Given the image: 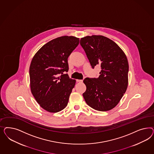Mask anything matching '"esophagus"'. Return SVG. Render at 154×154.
<instances>
[{
	"mask_svg": "<svg viewBox=\"0 0 154 154\" xmlns=\"http://www.w3.org/2000/svg\"><path fill=\"white\" fill-rule=\"evenodd\" d=\"M77 82H79V83H82L83 82V80H82V79H77Z\"/></svg>",
	"mask_w": 154,
	"mask_h": 154,
	"instance_id": "1",
	"label": "esophagus"
}]
</instances>
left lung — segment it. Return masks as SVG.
I'll use <instances>...</instances> for the list:
<instances>
[{
	"instance_id": "left-lung-1",
	"label": "left lung",
	"mask_w": 154,
	"mask_h": 154,
	"mask_svg": "<svg viewBox=\"0 0 154 154\" xmlns=\"http://www.w3.org/2000/svg\"><path fill=\"white\" fill-rule=\"evenodd\" d=\"M84 48L92 68L100 65L98 78H86V90L83 93L90 107L107 111L116 107L128 85V61L124 52L115 42L102 35L82 38Z\"/></svg>"
}]
</instances>
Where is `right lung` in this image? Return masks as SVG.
<instances>
[{
  "mask_svg": "<svg viewBox=\"0 0 154 154\" xmlns=\"http://www.w3.org/2000/svg\"><path fill=\"white\" fill-rule=\"evenodd\" d=\"M73 36L47 43L33 57L29 68L32 93L40 106L50 112L66 107L75 80L69 77L68 58L79 44Z\"/></svg>",
  "mask_w": 154,
  "mask_h": 154,
  "instance_id": "right-lung-1",
  "label": "right lung"
}]
</instances>
